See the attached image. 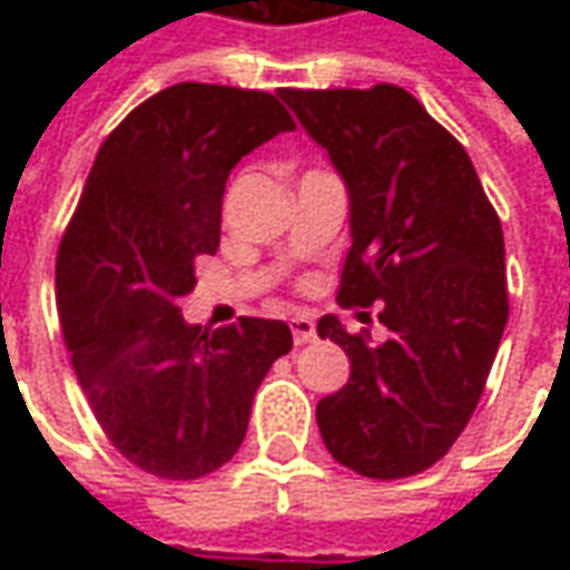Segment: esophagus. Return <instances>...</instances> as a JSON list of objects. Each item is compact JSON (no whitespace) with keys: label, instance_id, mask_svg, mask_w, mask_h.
I'll list each match as a JSON object with an SVG mask.
<instances>
[{"label":"esophagus","instance_id":"esophagus-1","mask_svg":"<svg viewBox=\"0 0 570 570\" xmlns=\"http://www.w3.org/2000/svg\"><path fill=\"white\" fill-rule=\"evenodd\" d=\"M289 326H293V342H296V345H308V342L317 338V326H314V321H311L308 314H296V317L289 321Z\"/></svg>","mask_w":570,"mask_h":570}]
</instances>
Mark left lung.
<instances>
[{"label":"left lung","instance_id":"left-lung-1","mask_svg":"<svg viewBox=\"0 0 570 570\" xmlns=\"http://www.w3.org/2000/svg\"><path fill=\"white\" fill-rule=\"evenodd\" d=\"M281 97L351 195L354 244L335 298L379 305L387 330L372 345L321 317L317 333L345 347L351 379L317 403V428L360 476H415L452 449L489 382L510 317L501 219L464 146L403 88Z\"/></svg>","mask_w":570,"mask_h":570}]
</instances>
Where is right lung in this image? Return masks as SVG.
I'll list each match as a JSON object with an SVG mask.
<instances>
[{
  "mask_svg": "<svg viewBox=\"0 0 570 570\" xmlns=\"http://www.w3.org/2000/svg\"><path fill=\"white\" fill-rule=\"evenodd\" d=\"M274 94L179 81L104 140L57 249V314L106 440L158 479H200L247 436L284 321L188 326L179 298L219 247L223 191L247 151L293 130Z\"/></svg>",
  "mask_w": 570,
  "mask_h": 570,
  "instance_id": "add662e5",
  "label": "right lung"
}]
</instances>
